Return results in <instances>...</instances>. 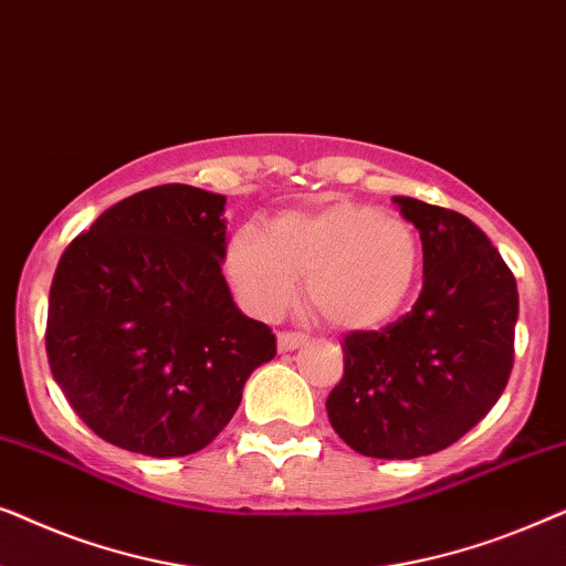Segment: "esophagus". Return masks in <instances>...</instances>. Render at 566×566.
I'll return each mask as SVG.
<instances>
[{"mask_svg": "<svg viewBox=\"0 0 566 566\" xmlns=\"http://www.w3.org/2000/svg\"><path fill=\"white\" fill-rule=\"evenodd\" d=\"M304 343H306V335H301V332H281V335H277V350L281 353L296 350V347H301Z\"/></svg>", "mask_w": 566, "mask_h": 566, "instance_id": "esophagus-1", "label": "esophagus"}]
</instances>
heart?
<instances>
[{"label": "heart", "instance_id": "obj_1", "mask_svg": "<svg viewBox=\"0 0 566 566\" xmlns=\"http://www.w3.org/2000/svg\"><path fill=\"white\" fill-rule=\"evenodd\" d=\"M223 268L239 304L262 319H275L296 298V275H304L306 298L329 324L374 329L412 296L422 242L401 216L332 200L277 213L265 234L254 227L234 231Z\"/></svg>", "mask_w": 566, "mask_h": 566}]
</instances>
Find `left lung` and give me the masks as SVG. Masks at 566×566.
Listing matches in <instances>:
<instances>
[{"instance_id":"1","label":"left lung","mask_w":566,"mask_h":566,"mask_svg":"<svg viewBox=\"0 0 566 566\" xmlns=\"http://www.w3.org/2000/svg\"><path fill=\"white\" fill-rule=\"evenodd\" d=\"M422 239V293L381 332L345 337L332 428L370 459H420L474 428L505 391L517 322L515 277L467 216L394 196Z\"/></svg>"}]
</instances>
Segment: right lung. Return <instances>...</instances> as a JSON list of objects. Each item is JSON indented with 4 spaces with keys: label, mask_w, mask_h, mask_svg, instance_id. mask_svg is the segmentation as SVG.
<instances>
[{
    "label": "right lung",
    "mask_w": 566,
    "mask_h": 566,
    "mask_svg": "<svg viewBox=\"0 0 566 566\" xmlns=\"http://www.w3.org/2000/svg\"><path fill=\"white\" fill-rule=\"evenodd\" d=\"M223 206L219 192L159 185L107 208L61 254L45 353L107 443L154 459L200 451L275 358V335L239 312L221 273Z\"/></svg>",
    "instance_id": "add662e5"
}]
</instances>
